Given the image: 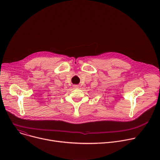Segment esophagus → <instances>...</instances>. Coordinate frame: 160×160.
Instances as JSON below:
<instances>
[{
    "instance_id": "34e87169",
    "label": "esophagus",
    "mask_w": 160,
    "mask_h": 160,
    "mask_svg": "<svg viewBox=\"0 0 160 160\" xmlns=\"http://www.w3.org/2000/svg\"><path fill=\"white\" fill-rule=\"evenodd\" d=\"M73 87H74L75 88H77L79 87V86L78 85H73Z\"/></svg>"
}]
</instances>
